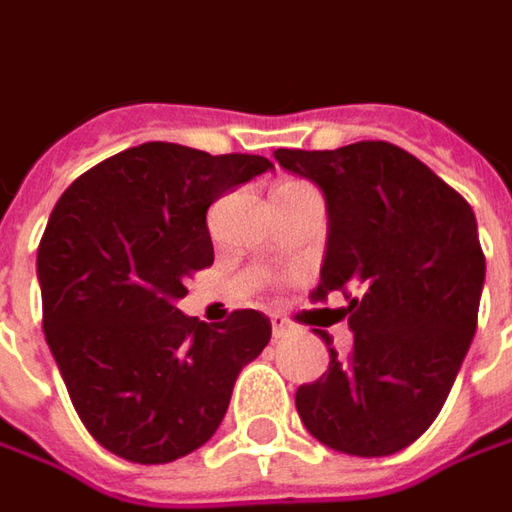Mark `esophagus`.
<instances>
[{
	"label": "esophagus",
	"instance_id": "34e87169",
	"mask_svg": "<svg viewBox=\"0 0 512 512\" xmlns=\"http://www.w3.org/2000/svg\"><path fill=\"white\" fill-rule=\"evenodd\" d=\"M270 323H273V337H287V334H292V331H295V323L281 315L270 317Z\"/></svg>",
	"mask_w": 512,
	"mask_h": 512
}]
</instances>
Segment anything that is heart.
Returning <instances> with one entry per match:
<instances>
[{
    "mask_svg": "<svg viewBox=\"0 0 512 512\" xmlns=\"http://www.w3.org/2000/svg\"><path fill=\"white\" fill-rule=\"evenodd\" d=\"M292 189H309V186L301 181H287V183H281L276 192H292Z\"/></svg>",
    "mask_w": 512,
    "mask_h": 512,
    "instance_id": "heart-1",
    "label": "heart"
}]
</instances>
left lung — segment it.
I'll list each match as a JSON object with an SVG mask.
<instances>
[{"mask_svg": "<svg viewBox=\"0 0 512 512\" xmlns=\"http://www.w3.org/2000/svg\"><path fill=\"white\" fill-rule=\"evenodd\" d=\"M320 186L329 209L315 298L343 292L354 331L345 359L301 384L295 407L309 435L357 457H387L418 440L446 404L477 331L485 253L460 192L390 142L276 150ZM329 345V334L320 331Z\"/></svg>", "mask_w": 512, "mask_h": 512, "instance_id": "8db88e82", "label": "left lung"}]
</instances>
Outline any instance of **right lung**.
I'll return each instance as SVG.
<instances>
[{
  "label": "right lung",
  "mask_w": 512,
  "mask_h": 512,
  "mask_svg": "<svg viewBox=\"0 0 512 512\" xmlns=\"http://www.w3.org/2000/svg\"><path fill=\"white\" fill-rule=\"evenodd\" d=\"M270 167L147 142L83 172L49 214L35 262L44 337L80 421L116 457L158 465L200 449L270 343L256 309L220 326L178 309L214 262L209 206Z\"/></svg>",
  "instance_id": "add662e5"
}]
</instances>
